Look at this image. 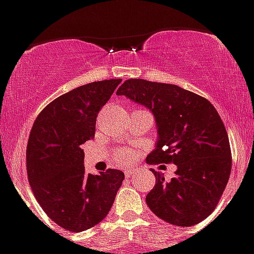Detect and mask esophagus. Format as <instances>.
<instances>
[{
  "instance_id": "34e87169",
  "label": "esophagus",
  "mask_w": 254,
  "mask_h": 254,
  "mask_svg": "<svg viewBox=\"0 0 254 254\" xmlns=\"http://www.w3.org/2000/svg\"><path fill=\"white\" fill-rule=\"evenodd\" d=\"M135 173H136L135 169H127L125 170V176H127V178H131Z\"/></svg>"
}]
</instances>
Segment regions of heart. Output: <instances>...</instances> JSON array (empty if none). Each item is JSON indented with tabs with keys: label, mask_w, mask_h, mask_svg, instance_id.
I'll return each instance as SVG.
<instances>
[{
	"label": "heart",
	"mask_w": 254,
	"mask_h": 254,
	"mask_svg": "<svg viewBox=\"0 0 254 254\" xmlns=\"http://www.w3.org/2000/svg\"><path fill=\"white\" fill-rule=\"evenodd\" d=\"M115 157H116V160H118L120 164H124V162H127V161L131 160V153H130L127 149H119V151L116 152V154H115Z\"/></svg>",
	"instance_id": "1"
}]
</instances>
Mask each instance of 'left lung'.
Segmentation results:
<instances>
[{"instance_id": "obj_1", "label": "left lung", "mask_w": 254, "mask_h": 254, "mask_svg": "<svg viewBox=\"0 0 254 254\" xmlns=\"http://www.w3.org/2000/svg\"><path fill=\"white\" fill-rule=\"evenodd\" d=\"M118 96L145 106L157 125L158 140L147 164L176 165L175 178L160 171L145 202L154 215L176 226H193L213 212L229 182V136L212 103L166 83L127 79Z\"/></svg>"}]
</instances>
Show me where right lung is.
Returning <instances> with one entry per match:
<instances>
[{
  "label": "right lung",
  "mask_w": 254,
  "mask_h": 254,
  "mask_svg": "<svg viewBox=\"0 0 254 254\" xmlns=\"http://www.w3.org/2000/svg\"><path fill=\"white\" fill-rule=\"evenodd\" d=\"M121 79L93 81L57 97L37 116L26 145V173L35 199L59 226L80 233L102 221L124 173H85L81 145L96 131L97 115Z\"/></svg>",
  "instance_id": "right-lung-1"
}]
</instances>
